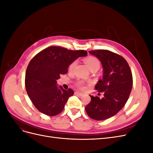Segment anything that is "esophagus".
Returning <instances> with one entry per match:
<instances>
[{"label":"esophagus","instance_id":"34e87169","mask_svg":"<svg viewBox=\"0 0 153 153\" xmlns=\"http://www.w3.org/2000/svg\"><path fill=\"white\" fill-rule=\"evenodd\" d=\"M75 94L78 95V96H81L83 95V94L82 93V92H78V91H75Z\"/></svg>","mask_w":153,"mask_h":153}]
</instances>
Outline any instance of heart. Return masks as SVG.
I'll list each match as a JSON object with an SVG mask.
<instances>
[{"label":"heart","mask_w":153,"mask_h":153,"mask_svg":"<svg viewBox=\"0 0 153 153\" xmlns=\"http://www.w3.org/2000/svg\"><path fill=\"white\" fill-rule=\"evenodd\" d=\"M84 62L87 64V66H88L91 71L92 70H98L99 68H100V61H99V59L94 56H89L86 58L84 59ZM76 64V62L74 61L69 66V70H71V69L75 67ZM87 84H85V83L84 81L80 80L77 82L76 83V86L78 88H79L80 89H85Z\"/></svg>","instance_id":"heart-1"}]
</instances>
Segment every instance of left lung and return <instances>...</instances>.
I'll return each mask as SVG.
<instances>
[{
    "instance_id": "obj_1",
    "label": "left lung",
    "mask_w": 153,
    "mask_h": 153,
    "mask_svg": "<svg viewBox=\"0 0 153 153\" xmlns=\"http://www.w3.org/2000/svg\"><path fill=\"white\" fill-rule=\"evenodd\" d=\"M101 61L103 68V79L95 85V89L104 96H91V102L85 106L89 116L96 121L113 117L126 104L132 89L133 76L127 61L123 57L107 50L89 52Z\"/></svg>"
}]
</instances>
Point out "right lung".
<instances>
[{"label":"right lung","instance_id":"right-lung-1","mask_svg":"<svg viewBox=\"0 0 153 153\" xmlns=\"http://www.w3.org/2000/svg\"><path fill=\"white\" fill-rule=\"evenodd\" d=\"M84 50H71L60 47H49L36 54L27 68L26 91L35 107L48 116H55L63 110L71 89L68 91L57 85L56 80L65 75L68 66L78 57L85 56Z\"/></svg>","mask_w":153,"mask_h":153}]
</instances>
